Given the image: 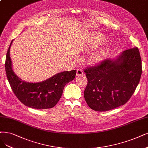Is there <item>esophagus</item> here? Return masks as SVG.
Wrapping results in <instances>:
<instances>
[{
    "label": "esophagus",
    "instance_id": "34e87169",
    "mask_svg": "<svg viewBox=\"0 0 148 148\" xmlns=\"http://www.w3.org/2000/svg\"><path fill=\"white\" fill-rule=\"evenodd\" d=\"M84 75V73L82 69H79L77 70V73H76V75L77 76H80V75Z\"/></svg>",
    "mask_w": 148,
    "mask_h": 148
}]
</instances>
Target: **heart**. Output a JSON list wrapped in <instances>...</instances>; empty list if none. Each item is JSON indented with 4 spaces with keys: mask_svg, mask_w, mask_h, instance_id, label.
I'll list each match as a JSON object with an SVG mask.
<instances>
[{
    "mask_svg": "<svg viewBox=\"0 0 148 148\" xmlns=\"http://www.w3.org/2000/svg\"><path fill=\"white\" fill-rule=\"evenodd\" d=\"M102 40H103V38L101 37L98 38V39L89 40L88 41H86L84 46V49L85 50H88V49H94L98 45H99V44L101 43ZM106 53H107L106 49H103L95 52L94 53H92L89 58L90 63L93 64L99 63L105 58L106 56Z\"/></svg>",
    "mask_w": 148,
    "mask_h": 148,
    "instance_id": "heart-1",
    "label": "heart"
}]
</instances>
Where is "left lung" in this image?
<instances>
[{
    "label": "left lung",
    "mask_w": 148,
    "mask_h": 148,
    "mask_svg": "<svg viewBox=\"0 0 148 148\" xmlns=\"http://www.w3.org/2000/svg\"><path fill=\"white\" fill-rule=\"evenodd\" d=\"M88 79L84 97L92 110L106 112L125 104L139 84L142 73L137 47L123 51L115 60L107 59L84 69Z\"/></svg>",
    "instance_id": "1"
}]
</instances>
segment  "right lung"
Masks as SVG:
<instances>
[{
    "instance_id": "add662e5",
    "label": "right lung",
    "mask_w": 148,
    "mask_h": 148,
    "mask_svg": "<svg viewBox=\"0 0 148 148\" xmlns=\"http://www.w3.org/2000/svg\"><path fill=\"white\" fill-rule=\"evenodd\" d=\"M7 51L5 68L9 84L18 99L27 107L35 109L53 107L63 93L64 86L74 79L76 71H64L39 83L26 82L19 79L13 72L10 50Z\"/></svg>"
}]
</instances>
